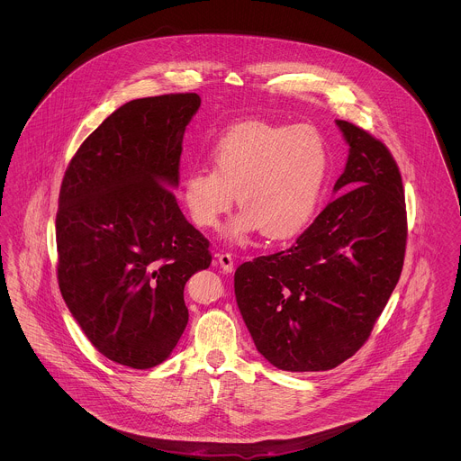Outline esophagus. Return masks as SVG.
<instances>
[{
    "label": "esophagus",
    "instance_id": "34e87169",
    "mask_svg": "<svg viewBox=\"0 0 461 461\" xmlns=\"http://www.w3.org/2000/svg\"><path fill=\"white\" fill-rule=\"evenodd\" d=\"M218 264H220V267L225 273H232V269H234V259H232L230 254H220L218 256Z\"/></svg>",
    "mask_w": 461,
    "mask_h": 461
}]
</instances>
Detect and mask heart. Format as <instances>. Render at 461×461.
<instances>
[{"instance_id": "heart-1", "label": "heart", "mask_w": 461, "mask_h": 461, "mask_svg": "<svg viewBox=\"0 0 461 461\" xmlns=\"http://www.w3.org/2000/svg\"><path fill=\"white\" fill-rule=\"evenodd\" d=\"M209 156L212 170L194 168L183 179V200L200 229H216L234 195L241 212L227 229L232 240L259 230L289 240L312 221L330 170L318 130L245 121L223 132Z\"/></svg>"}]
</instances>
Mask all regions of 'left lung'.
I'll list each match as a JSON object with an SVG mask.
<instances>
[{
	"mask_svg": "<svg viewBox=\"0 0 461 461\" xmlns=\"http://www.w3.org/2000/svg\"><path fill=\"white\" fill-rule=\"evenodd\" d=\"M349 145L339 194L296 243L243 263L234 275L240 312L258 351L276 369L329 371L369 339L399 280L406 205L391 150L337 121Z\"/></svg>",
	"mask_w": 461,
	"mask_h": 461,
	"instance_id": "obj_1",
	"label": "left lung"
}]
</instances>
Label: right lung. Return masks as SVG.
Returning <instances> with one entry per match:
<instances>
[{
  "label": "right lung",
  "instance_id": "1",
  "mask_svg": "<svg viewBox=\"0 0 461 461\" xmlns=\"http://www.w3.org/2000/svg\"><path fill=\"white\" fill-rule=\"evenodd\" d=\"M197 94L134 99L77 149L59 197V285L72 318L106 358L149 369L188 325L185 285L209 267V241L181 212L186 126Z\"/></svg>",
  "mask_w": 461,
  "mask_h": 461
}]
</instances>
